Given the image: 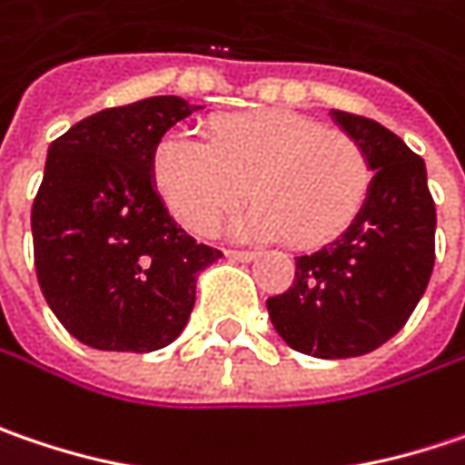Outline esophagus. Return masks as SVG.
<instances>
[{
  "mask_svg": "<svg viewBox=\"0 0 465 465\" xmlns=\"http://www.w3.org/2000/svg\"><path fill=\"white\" fill-rule=\"evenodd\" d=\"M224 256H227L230 262H243V264H248V262H253V259H256V253H253V251H224Z\"/></svg>",
  "mask_w": 465,
  "mask_h": 465,
  "instance_id": "34e87169",
  "label": "esophagus"
}]
</instances>
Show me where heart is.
<instances>
[{
	"label": "heart",
	"instance_id": "obj_1",
	"mask_svg": "<svg viewBox=\"0 0 465 465\" xmlns=\"http://www.w3.org/2000/svg\"><path fill=\"white\" fill-rule=\"evenodd\" d=\"M149 174L162 206L196 235L214 232L248 191L256 203L232 232L298 248L340 238L371 188L359 141L292 109L224 114L209 123L206 141L173 130L153 146Z\"/></svg>",
	"mask_w": 465,
	"mask_h": 465
}]
</instances>
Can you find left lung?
Returning <instances> with one entry per match:
<instances>
[{"label": "left lung", "mask_w": 465, "mask_h": 465, "mask_svg": "<svg viewBox=\"0 0 465 465\" xmlns=\"http://www.w3.org/2000/svg\"><path fill=\"white\" fill-rule=\"evenodd\" d=\"M330 117L366 152L369 198L340 238L295 256L291 291L269 298L267 309L292 351L351 359L401 332L427 291L437 214L421 156L369 117L337 109Z\"/></svg>", "instance_id": "8db88e82"}]
</instances>
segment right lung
<instances>
[{"mask_svg": "<svg viewBox=\"0 0 465 465\" xmlns=\"http://www.w3.org/2000/svg\"><path fill=\"white\" fill-rule=\"evenodd\" d=\"M201 106L152 96L96 112L49 146L31 212L41 292L96 351L170 345L196 303V274L222 251L196 243L153 193V146Z\"/></svg>", "mask_w": 465, "mask_h": 465, "instance_id": "right-lung-1", "label": "right lung"}]
</instances>
